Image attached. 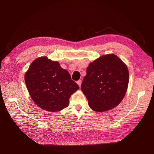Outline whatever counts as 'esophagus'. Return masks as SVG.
Returning <instances> with one entry per match:
<instances>
[{
  "mask_svg": "<svg viewBox=\"0 0 154 154\" xmlns=\"http://www.w3.org/2000/svg\"><path fill=\"white\" fill-rule=\"evenodd\" d=\"M77 84L79 85V87H80V86H81V84H82V80H78V81H77Z\"/></svg>",
  "mask_w": 154,
  "mask_h": 154,
  "instance_id": "esophagus-1",
  "label": "esophagus"
}]
</instances>
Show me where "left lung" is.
<instances>
[{
	"mask_svg": "<svg viewBox=\"0 0 154 154\" xmlns=\"http://www.w3.org/2000/svg\"><path fill=\"white\" fill-rule=\"evenodd\" d=\"M129 80L126 65L114 54L91 63L81 85L91 109L105 112L116 107L126 94Z\"/></svg>",
	"mask_w": 154,
	"mask_h": 154,
	"instance_id": "left-lung-1",
	"label": "left lung"
}]
</instances>
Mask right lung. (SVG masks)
Segmentation results:
<instances>
[{"label": "right lung", "mask_w": 154, "mask_h": 154, "mask_svg": "<svg viewBox=\"0 0 154 154\" xmlns=\"http://www.w3.org/2000/svg\"><path fill=\"white\" fill-rule=\"evenodd\" d=\"M32 99L41 109L57 112L66 108L71 95L79 87L59 62L40 57L33 61L25 74Z\"/></svg>", "instance_id": "add662e5"}]
</instances>
